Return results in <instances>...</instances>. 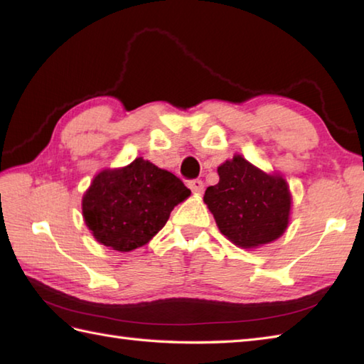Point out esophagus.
<instances>
[{
  "mask_svg": "<svg viewBox=\"0 0 364 364\" xmlns=\"http://www.w3.org/2000/svg\"><path fill=\"white\" fill-rule=\"evenodd\" d=\"M188 186L191 188L192 192H196V194H200V192H203V181L202 180H191L188 183Z\"/></svg>",
  "mask_w": 364,
  "mask_h": 364,
  "instance_id": "1",
  "label": "esophagus"
}]
</instances>
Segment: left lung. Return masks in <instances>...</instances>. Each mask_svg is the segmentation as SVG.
<instances>
[{"instance_id":"8db88e82","label":"left lung","mask_w":364,"mask_h":364,"mask_svg":"<svg viewBox=\"0 0 364 364\" xmlns=\"http://www.w3.org/2000/svg\"><path fill=\"white\" fill-rule=\"evenodd\" d=\"M219 183L205 191V203L223 236L252 249L280 237L289 223L291 192L280 175H267L241 154L218 167Z\"/></svg>"}]
</instances>
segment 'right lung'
Instances as JSON below:
<instances>
[{
	"mask_svg": "<svg viewBox=\"0 0 364 364\" xmlns=\"http://www.w3.org/2000/svg\"><path fill=\"white\" fill-rule=\"evenodd\" d=\"M191 196L180 178L136 158L100 172L82 197L84 222L100 244L117 252L142 247Z\"/></svg>",
	"mask_w": 364,
	"mask_h": 364,
	"instance_id": "1",
	"label": "right lung"
}]
</instances>
